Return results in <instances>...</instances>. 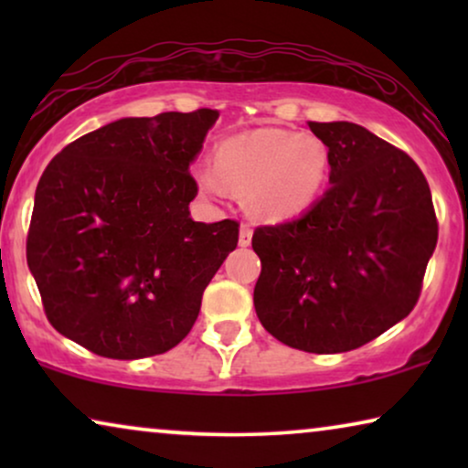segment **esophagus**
<instances>
[{"label": "esophagus", "instance_id": "1", "mask_svg": "<svg viewBox=\"0 0 468 468\" xmlns=\"http://www.w3.org/2000/svg\"><path fill=\"white\" fill-rule=\"evenodd\" d=\"M251 239H253V229H251V226H247V223H242V226H240V234H239V245H240V247H249V245H251Z\"/></svg>", "mask_w": 468, "mask_h": 468}]
</instances>
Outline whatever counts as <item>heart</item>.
<instances>
[{
	"mask_svg": "<svg viewBox=\"0 0 468 468\" xmlns=\"http://www.w3.org/2000/svg\"><path fill=\"white\" fill-rule=\"evenodd\" d=\"M330 157L322 140L287 130L239 133L217 146L215 168L197 165L196 181L210 197L228 189L247 196V207L266 221L304 213L328 181Z\"/></svg>",
	"mask_w": 468,
	"mask_h": 468,
	"instance_id": "obj_1",
	"label": "heart"
}]
</instances>
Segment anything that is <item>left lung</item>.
Segmentation results:
<instances>
[{
	"label": "left lung",
	"instance_id": "left-lung-1",
	"mask_svg": "<svg viewBox=\"0 0 468 468\" xmlns=\"http://www.w3.org/2000/svg\"><path fill=\"white\" fill-rule=\"evenodd\" d=\"M328 146L330 187L298 219L260 226V322L309 354L362 347L418 304L439 223L420 165L367 127L309 121Z\"/></svg>",
	"mask_w": 468,
	"mask_h": 468
}]
</instances>
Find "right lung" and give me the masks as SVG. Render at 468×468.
I'll use <instances>...</instances> for the list:
<instances>
[{
  "label": "right lung",
  "mask_w": 468,
  "mask_h": 468,
  "mask_svg": "<svg viewBox=\"0 0 468 468\" xmlns=\"http://www.w3.org/2000/svg\"><path fill=\"white\" fill-rule=\"evenodd\" d=\"M219 111L121 119L50 159L36 187L27 264L47 319L93 354L136 360L176 347L240 223L189 217V165Z\"/></svg>",
  "instance_id": "obj_1"
}]
</instances>
